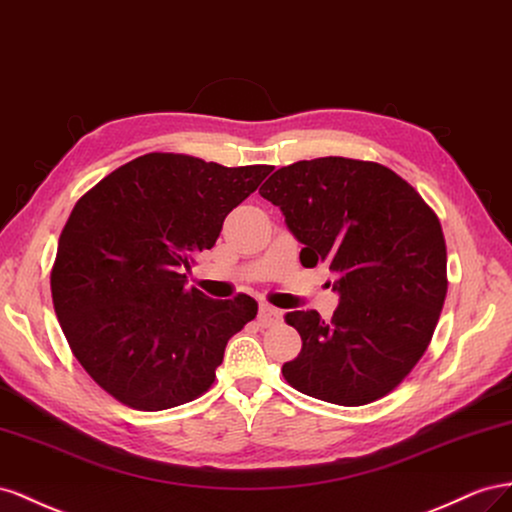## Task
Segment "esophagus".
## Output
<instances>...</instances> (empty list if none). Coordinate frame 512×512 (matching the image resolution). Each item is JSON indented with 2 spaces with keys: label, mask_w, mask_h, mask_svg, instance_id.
Instances as JSON below:
<instances>
[{
  "label": "esophagus",
  "mask_w": 512,
  "mask_h": 512,
  "mask_svg": "<svg viewBox=\"0 0 512 512\" xmlns=\"http://www.w3.org/2000/svg\"><path fill=\"white\" fill-rule=\"evenodd\" d=\"M281 319H283V313L279 309H274V306H270V304H261L259 306V313H257L259 326L270 328V326L281 324Z\"/></svg>",
  "instance_id": "obj_1"
}]
</instances>
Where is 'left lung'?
Listing matches in <instances>:
<instances>
[{
	"label": "left lung",
	"mask_w": 512,
	"mask_h": 512,
	"mask_svg": "<svg viewBox=\"0 0 512 512\" xmlns=\"http://www.w3.org/2000/svg\"><path fill=\"white\" fill-rule=\"evenodd\" d=\"M259 195L304 246V268L328 266L339 306L285 315L302 339L283 377L309 397L367 405L397 388L427 352L446 298V242L435 212L397 173L326 156L274 171ZM330 285V283H328Z\"/></svg>",
	"instance_id": "8db88e82"
}]
</instances>
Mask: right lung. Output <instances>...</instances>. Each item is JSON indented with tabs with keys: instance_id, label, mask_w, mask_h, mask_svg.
<instances>
[{
	"instance_id": "obj_1",
	"label": "right lung",
	"mask_w": 512,
	"mask_h": 512,
	"mask_svg": "<svg viewBox=\"0 0 512 512\" xmlns=\"http://www.w3.org/2000/svg\"><path fill=\"white\" fill-rule=\"evenodd\" d=\"M272 169L154 152L72 208L51 270L53 306L72 354L111 397L158 412L214 384L227 341L255 319L257 302L208 298L186 287V272Z\"/></svg>"
}]
</instances>
